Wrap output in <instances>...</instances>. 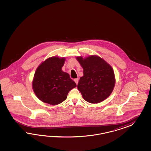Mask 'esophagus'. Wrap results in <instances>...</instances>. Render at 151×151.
I'll use <instances>...</instances> for the list:
<instances>
[{"label":"esophagus","instance_id":"obj_1","mask_svg":"<svg viewBox=\"0 0 151 151\" xmlns=\"http://www.w3.org/2000/svg\"><path fill=\"white\" fill-rule=\"evenodd\" d=\"M74 81L75 82V83H76V85H78V78H75V80H74Z\"/></svg>","mask_w":151,"mask_h":151}]
</instances>
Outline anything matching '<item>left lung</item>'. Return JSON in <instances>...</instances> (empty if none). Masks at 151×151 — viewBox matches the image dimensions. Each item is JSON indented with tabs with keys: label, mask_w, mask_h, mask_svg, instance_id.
Returning a JSON list of instances; mask_svg holds the SVG:
<instances>
[{
	"label": "left lung",
	"mask_w": 151,
	"mask_h": 151,
	"mask_svg": "<svg viewBox=\"0 0 151 151\" xmlns=\"http://www.w3.org/2000/svg\"><path fill=\"white\" fill-rule=\"evenodd\" d=\"M76 58L83 69V76L78 85L83 99L91 104L106 100L113 91L116 83L112 66L98 55Z\"/></svg>",
	"instance_id": "obj_1"
}]
</instances>
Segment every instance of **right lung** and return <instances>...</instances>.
Instances as JSON below:
<instances>
[{"mask_svg":"<svg viewBox=\"0 0 151 151\" xmlns=\"http://www.w3.org/2000/svg\"><path fill=\"white\" fill-rule=\"evenodd\" d=\"M65 60V58L52 56L37 68L32 88L42 102L51 105H59L66 99L69 92L76 87L69 73L62 70Z\"/></svg>","mask_w":151,"mask_h":151,"instance_id":"obj_1","label":"right lung"}]
</instances>
